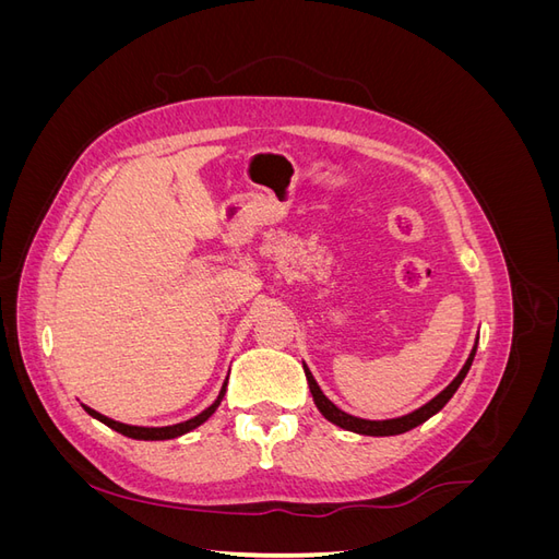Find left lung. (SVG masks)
Wrapping results in <instances>:
<instances>
[{
  "instance_id": "left-lung-1",
  "label": "left lung",
  "mask_w": 559,
  "mask_h": 559,
  "mask_svg": "<svg viewBox=\"0 0 559 559\" xmlns=\"http://www.w3.org/2000/svg\"><path fill=\"white\" fill-rule=\"evenodd\" d=\"M476 347H478V341H476V345H473V349H471V354H468V359H466L464 368L460 370V376H456L436 399H431L427 405H421L419 411H415V413H411V415H403V417H396V419H382V421L361 419V417H352V415L343 413L341 408H337V405H333V403L324 396V392H321L319 384L314 382L312 373L308 370V366H302V368H306V378H308L310 392H312V399H314V403H317L319 413L324 415L329 421H333V425L343 427V429H347V431H354V433H364V436H396V433L415 429L417 425H421V421H427L431 415H436L438 411L443 408V405L452 399V394L456 392V389H460L462 380L466 378L468 368H471V364H473V357H476Z\"/></svg>"
}]
</instances>
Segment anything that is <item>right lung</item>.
Wrapping results in <instances>:
<instances>
[{
  "instance_id": "1",
  "label": "right lung",
  "mask_w": 559,
  "mask_h": 559,
  "mask_svg": "<svg viewBox=\"0 0 559 559\" xmlns=\"http://www.w3.org/2000/svg\"><path fill=\"white\" fill-rule=\"evenodd\" d=\"M224 392H226V389H222V394H218V399L210 405L207 411H202L198 417L186 419V421H181V425H173V427H130V425H123V421H114V419H109L105 415L95 413L93 408H88V405H83V408H86L88 415H93L95 419L103 421V425H107L109 429L123 433L128 438H138V441H167V438H177V436H181L186 431L200 427L202 421H205L218 408V403H222V399H224Z\"/></svg>"
}]
</instances>
